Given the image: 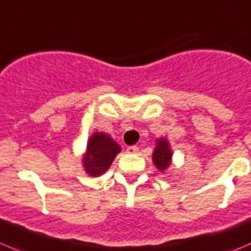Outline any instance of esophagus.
I'll return each mask as SVG.
<instances>
[{
  "instance_id": "esophagus-1",
  "label": "esophagus",
  "mask_w": 251,
  "mask_h": 251,
  "mask_svg": "<svg viewBox=\"0 0 251 251\" xmlns=\"http://www.w3.org/2000/svg\"><path fill=\"white\" fill-rule=\"evenodd\" d=\"M138 151H140V150H138L137 146H130V147H127L126 152L130 153V154H137Z\"/></svg>"
}]
</instances>
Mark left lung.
Wrapping results in <instances>:
<instances>
[{
  "label": "left lung",
  "mask_w": 251,
  "mask_h": 251,
  "mask_svg": "<svg viewBox=\"0 0 251 251\" xmlns=\"http://www.w3.org/2000/svg\"><path fill=\"white\" fill-rule=\"evenodd\" d=\"M152 160L158 172L165 173L172 165L173 151L167 137H159L155 140V147L152 153Z\"/></svg>",
  "instance_id": "8db88e82"
}]
</instances>
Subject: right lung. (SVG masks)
I'll return each mask as SVG.
<instances>
[{
  "label": "right lung",
  "instance_id": "right-lung-1",
  "mask_svg": "<svg viewBox=\"0 0 251 251\" xmlns=\"http://www.w3.org/2000/svg\"><path fill=\"white\" fill-rule=\"evenodd\" d=\"M120 152L121 147L110 135L96 131L87 141L86 151L82 154V167L89 176H100L108 172Z\"/></svg>",
  "mask_w": 251,
  "mask_h": 251
}]
</instances>
